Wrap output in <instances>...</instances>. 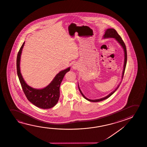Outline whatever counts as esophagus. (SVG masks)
Instances as JSON below:
<instances>
[{
    "label": "esophagus",
    "instance_id": "esophagus-1",
    "mask_svg": "<svg viewBox=\"0 0 147 147\" xmlns=\"http://www.w3.org/2000/svg\"><path fill=\"white\" fill-rule=\"evenodd\" d=\"M72 68L73 69H74L75 70H76L77 68H78V66L76 64H74L73 65Z\"/></svg>",
    "mask_w": 147,
    "mask_h": 147
}]
</instances>
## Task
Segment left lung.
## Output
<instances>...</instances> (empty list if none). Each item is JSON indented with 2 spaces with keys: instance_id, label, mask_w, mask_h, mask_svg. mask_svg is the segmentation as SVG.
I'll use <instances>...</instances> for the list:
<instances>
[{
  "instance_id": "left-lung-1",
  "label": "left lung",
  "mask_w": 147,
  "mask_h": 147,
  "mask_svg": "<svg viewBox=\"0 0 147 147\" xmlns=\"http://www.w3.org/2000/svg\"><path fill=\"white\" fill-rule=\"evenodd\" d=\"M104 38H113L116 39V40L121 45V46L123 47V49L124 50V52H125V62H124V65H123V75H122V79H123V75H124V73H125V67H126V65H127V48H126V46L125 45V42L123 41L122 38H121V36L118 34V33L117 32L116 30H115L114 28H109L107 29L105 32V34L104 35ZM120 84L119 85V86H117V88L115 89V91H113V92L109 94L107 96L105 97L102 98L98 99H95V100H91L87 98L82 93L80 90V89L79 88V87L78 86L79 90L81 94H82L83 96L84 97V98L87 99V100L91 101V102H99L101 101L104 100L105 99L109 98V97L111 96V95L113 94V93H115V91L117 90V88H119V86Z\"/></svg>"
}]
</instances>
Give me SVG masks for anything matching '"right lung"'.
Here are the masks:
<instances>
[{
    "label": "right lung",
    "instance_id": "right-lung-1",
    "mask_svg": "<svg viewBox=\"0 0 147 147\" xmlns=\"http://www.w3.org/2000/svg\"><path fill=\"white\" fill-rule=\"evenodd\" d=\"M24 42L18 51L16 58V70L18 79L22 90L28 101L35 106L42 109H49L54 107L58 102L60 97V86L63 79L70 68L59 73L48 86L42 89L32 88L25 82L20 73V55L24 46Z\"/></svg>",
    "mask_w": 147,
    "mask_h": 147
}]
</instances>
